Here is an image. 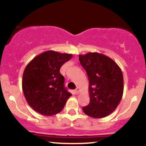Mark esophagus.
Segmentation results:
<instances>
[{
  "mask_svg": "<svg viewBox=\"0 0 146 146\" xmlns=\"http://www.w3.org/2000/svg\"><path fill=\"white\" fill-rule=\"evenodd\" d=\"M80 92V88L79 87H77L76 89V90H75V93H76V94H78Z\"/></svg>",
  "mask_w": 146,
  "mask_h": 146,
  "instance_id": "esophagus-1",
  "label": "esophagus"
}]
</instances>
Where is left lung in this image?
Listing matches in <instances>:
<instances>
[{
    "mask_svg": "<svg viewBox=\"0 0 146 146\" xmlns=\"http://www.w3.org/2000/svg\"><path fill=\"white\" fill-rule=\"evenodd\" d=\"M79 60L89 82L90 102L83 107V111L90 117H106L116 110L122 99L121 69L112 59L98 52L79 55Z\"/></svg>",
    "mask_w": 146,
    "mask_h": 146,
    "instance_id": "1",
    "label": "left lung"
}]
</instances>
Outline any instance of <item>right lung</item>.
Segmentation results:
<instances>
[{"label":"right lung","instance_id":"add662e5","mask_svg":"<svg viewBox=\"0 0 146 146\" xmlns=\"http://www.w3.org/2000/svg\"><path fill=\"white\" fill-rule=\"evenodd\" d=\"M71 54L45 51L26 66L22 89L30 107L44 116L57 114L63 110L71 94L65 89L62 66L70 60Z\"/></svg>","mask_w":146,"mask_h":146}]
</instances>
